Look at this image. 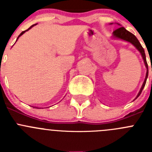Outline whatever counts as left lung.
Listing matches in <instances>:
<instances>
[{
	"mask_svg": "<svg viewBox=\"0 0 152 152\" xmlns=\"http://www.w3.org/2000/svg\"><path fill=\"white\" fill-rule=\"evenodd\" d=\"M113 24V23H110ZM118 25H120V24L117 23ZM112 37L113 39H121V40H124L126 42H130L132 45H133L136 48V49L139 51V52L141 53V56H142V58L144 60V63L145 65L146 68H147V72H146V75H145V78L144 82L142 84V88H141L140 91H139V94L136 96L135 99L139 97V95L141 94V93H142V90L144 88L145 85L146 80H147L148 76V64H147V61H146V57H145V50L144 49L142 48V45L140 44L139 41L138 40V39L135 37V36L134 34H132V33L129 32L128 30H126L124 27L121 26V27L118 28L117 29H116L115 31H113V36Z\"/></svg>",
	"mask_w": 152,
	"mask_h": 152,
	"instance_id": "8db88e82",
	"label": "left lung"
}]
</instances>
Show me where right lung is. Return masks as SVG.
Instances as JSON below:
<instances>
[{"mask_svg":"<svg viewBox=\"0 0 152 152\" xmlns=\"http://www.w3.org/2000/svg\"><path fill=\"white\" fill-rule=\"evenodd\" d=\"M36 24H34V25H33V26H30V27H29V29H26V30H25V31H23L22 33H20V34L19 35V36H18V37H17V39H19V37H20V36H22V35H23V33H26V31H28V30H29V29H31V28L33 27V26H36Z\"/></svg>","mask_w":152,"mask_h":152,"instance_id":"add662e5","label":"right lung"}]
</instances>
